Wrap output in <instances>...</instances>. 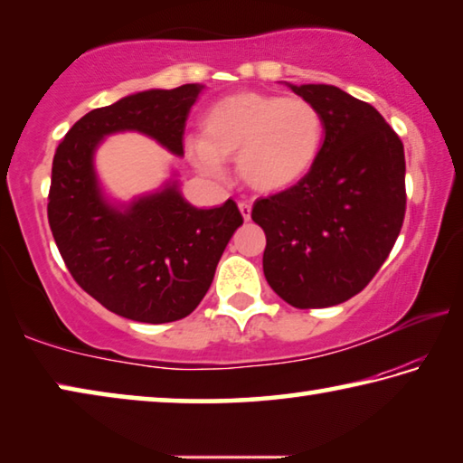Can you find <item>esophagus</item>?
Returning a JSON list of instances; mask_svg holds the SVG:
<instances>
[{
	"label": "esophagus",
	"instance_id": "1",
	"mask_svg": "<svg viewBox=\"0 0 463 463\" xmlns=\"http://www.w3.org/2000/svg\"><path fill=\"white\" fill-rule=\"evenodd\" d=\"M239 210H241V216L245 218V221H249V218H250V202H247V200L239 202Z\"/></svg>",
	"mask_w": 463,
	"mask_h": 463
}]
</instances>
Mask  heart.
<instances>
[{"label":"heart","instance_id":"b5f03b06","mask_svg":"<svg viewBox=\"0 0 463 463\" xmlns=\"http://www.w3.org/2000/svg\"><path fill=\"white\" fill-rule=\"evenodd\" d=\"M203 137L187 151L203 174L221 177L222 159H237L239 174L257 192H284L317 165L325 140L318 108L304 98L241 91L218 99L202 120Z\"/></svg>","mask_w":463,"mask_h":463}]
</instances>
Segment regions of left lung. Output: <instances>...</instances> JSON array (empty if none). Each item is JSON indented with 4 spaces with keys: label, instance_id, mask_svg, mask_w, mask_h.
I'll return each instance as SVG.
<instances>
[{
    "label": "left lung",
    "instance_id": "8db88e82",
    "mask_svg": "<svg viewBox=\"0 0 463 463\" xmlns=\"http://www.w3.org/2000/svg\"><path fill=\"white\" fill-rule=\"evenodd\" d=\"M318 108L317 165L289 190L253 203L268 239L263 273L296 308L341 304L370 284L401 234L404 146L373 106L335 85L288 83Z\"/></svg>",
    "mask_w": 463,
    "mask_h": 463
}]
</instances>
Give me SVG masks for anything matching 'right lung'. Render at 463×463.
Instances as JSON below:
<instances>
[{"label":"right lung","mask_w":463,"mask_h":463,"mask_svg":"<svg viewBox=\"0 0 463 463\" xmlns=\"http://www.w3.org/2000/svg\"><path fill=\"white\" fill-rule=\"evenodd\" d=\"M202 90L200 83L146 90L91 109L52 159L49 224L62 261L101 307L138 323H174L195 310L242 216L232 200L192 206L175 175L153 194L112 202L93 156L106 137L127 130L184 156L185 120Z\"/></svg>","instance_id":"1"}]
</instances>
